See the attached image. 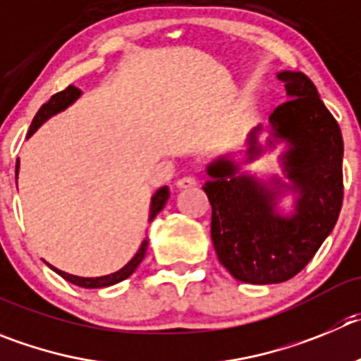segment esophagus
Listing matches in <instances>:
<instances>
[{
    "label": "esophagus",
    "mask_w": 361,
    "mask_h": 361,
    "mask_svg": "<svg viewBox=\"0 0 361 361\" xmlns=\"http://www.w3.org/2000/svg\"><path fill=\"white\" fill-rule=\"evenodd\" d=\"M196 185H197V180H196V178H192V176L180 178V180L176 181L178 188H192V187H196Z\"/></svg>",
    "instance_id": "obj_1"
}]
</instances>
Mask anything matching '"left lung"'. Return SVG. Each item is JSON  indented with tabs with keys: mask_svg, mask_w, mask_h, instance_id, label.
<instances>
[{
	"mask_svg": "<svg viewBox=\"0 0 361 361\" xmlns=\"http://www.w3.org/2000/svg\"><path fill=\"white\" fill-rule=\"evenodd\" d=\"M290 99L271 114L269 147L287 142L281 165L288 183L240 173V164L219 157L207 167L203 190L212 204V240L217 258L235 279L271 285L294 278L305 269L335 228L342 208V131L312 80L302 73L281 71ZM258 124L249 133L244 164L265 151L258 144ZM296 194L295 212L277 214V201Z\"/></svg>",
	"mask_w": 361,
	"mask_h": 361,
	"instance_id": "left-lung-1",
	"label": "left lung"
}]
</instances>
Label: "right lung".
<instances>
[{"label": "right lung", "instance_id": "1", "mask_svg": "<svg viewBox=\"0 0 361 361\" xmlns=\"http://www.w3.org/2000/svg\"><path fill=\"white\" fill-rule=\"evenodd\" d=\"M80 96H82V90L76 89L74 85H69L66 90H62V92H56L55 96H51V99H49L48 103H44L42 106H40L39 112H37V116L33 117L32 126H30V131H28V137L30 135L35 133V131L39 130V126H42V124L46 123L49 117L55 116V114H59V112H62V110H66L67 106H69V104H73ZM16 173H19V160H18V165H16ZM167 200H169V188L167 187H161L154 192V196L151 197L149 221H153V219L160 214L161 208H164L165 203H167ZM146 251H147V237L142 240V244H140L137 255H135V257L131 258V260L128 262L123 269H119L117 272H112V274L99 276V278H82V276L67 274V272L59 271V269L53 267V265H49V264L48 265L56 272V274H60L63 279H67V281L73 283V285H78V287H83V288H103V287H110V285H116V283L130 278V276L135 272V269L139 267L140 262L144 260V257H146Z\"/></svg>", "mask_w": 361, "mask_h": 361}]
</instances>
